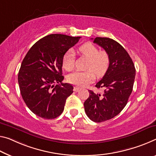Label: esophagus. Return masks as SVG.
I'll return each mask as SVG.
<instances>
[{
  "label": "esophagus",
  "instance_id": "34e87169",
  "mask_svg": "<svg viewBox=\"0 0 156 156\" xmlns=\"http://www.w3.org/2000/svg\"><path fill=\"white\" fill-rule=\"evenodd\" d=\"M80 88L76 87V86H75V87H74V91H75V92L80 91Z\"/></svg>",
  "mask_w": 156,
  "mask_h": 156
}]
</instances>
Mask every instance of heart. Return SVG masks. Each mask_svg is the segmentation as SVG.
Masks as SVG:
<instances>
[{
  "mask_svg": "<svg viewBox=\"0 0 156 156\" xmlns=\"http://www.w3.org/2000/svg\"><path fill=\"white\" fill-rule=\"evenodd\" d=\"M78 54L88 58L86 71H75L68 76V81L74 85L85 86L95 80V73L98 76L105 75L108 70L110 58L105 51H99L91 42H86L78 48ZM62 64L66 70H71L75 66V55L73 50L65 53Z\"/></svg>",
  "mask_w": 156,
  "mask_h": 156,
  "instance_id": "heart-1",
  "label": "heart"
}]
</instances>
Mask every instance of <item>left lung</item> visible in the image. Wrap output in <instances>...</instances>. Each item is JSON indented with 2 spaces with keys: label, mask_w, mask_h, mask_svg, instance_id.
I'll list each match as a JSON object with an SVG mask.
<instances>
[{
  "label": "left lung",
  "mask_w": 156,
  "mask_h": 156,
  "mask_svg": "<svg viewBox=\"0 0 156 156\" xmlns=\"http://www.w3.org/2000/svg\"><path fill=\"white\" fill-rule=\"evenodd\" d=\"M93 42L108 53L110 63L104 76L95 87L105 89L103 94L89 91L83 103L86 115L91 121L100 123L118 115L128 102L133 91L135 68L126 50L108 37H95Z\"/></svg>",
  "instance_id": "left-lung-1"
}]
</instances>
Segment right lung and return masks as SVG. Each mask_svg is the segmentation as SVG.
Returning <instances> with one entry per match:
<instances>
[{"mask_svg": "<svg viewBox=\"0 0 156 156\" xmlns=\"http://www.w3.org/2000/svg\"><path fill=\"white\" fill-rule=\"evenodd\" d=\"M80 39L62 34L47 35L35 42L23 58L18 74L19 86L26 105L37 116L53 119L63 112L73 86L62 83V59Z\"/></svg>", "mask_w": 156, "mask_h": 156, "instance_id": "right-lung-1", "label": "right lung"}]
</instances>
